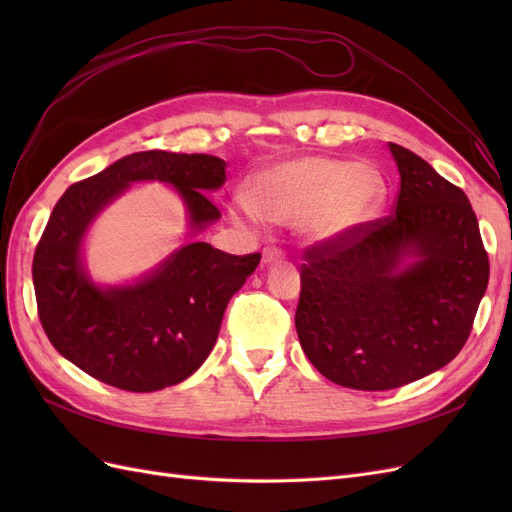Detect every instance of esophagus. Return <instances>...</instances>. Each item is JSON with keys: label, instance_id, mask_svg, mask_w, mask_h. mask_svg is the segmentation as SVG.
I'll use <instances>...</instances> for the list:
<instances>
[{"label": "esophagus", "instance_id": "obj_1", "mask_svg": "<svg viewBox=\"0 0 512 512\" xmlns=\"http://www.w3.org/2000/svg\"><path fill=\"white\" fill-rule=\"evenodd\" d=\"M284 258V254H282V250H277V247H267L265 252H262V262H265V265H271V262H280Z\"/></svg>", "mask_w": 512, "mask_h": 512}]
</instances>
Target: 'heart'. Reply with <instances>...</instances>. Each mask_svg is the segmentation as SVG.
<instances>
[{
  "mask_svg": "<svg viewBox=\"0 0 512 512\" xmlns=\"http://www.w3.org/2000/svg\"><path fill=\"white\" fill-rule=\"evenodd\" d=\"M386 185L376 168L305 156L273 164L252 179V196L232 203L235 220L301 226L314 241H339L376 218Z\"/></svg>",
  "mask_w": 512,
  "mask_h": 512,
  "instance_id": "obj_1",
  "label": "heart"
}]
</instances>
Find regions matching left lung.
<instances>
[{"label":"left lung","mask_w":512,"mask_h":512,"mask_svg":"<svg viewBox=\"0 0 512 512\" xmlns=\"http://www.w3.org/2000/svg\"><path fill=\"white\" fill-rule=\"evenodd\" d=\"M389 149L401 177L393 213L307 247L294 314L307 359L356 391L397 389L451 363L489 282L468 196L410 149Z\"/></svg>","instance_id":"obj_1"}]
</instances>
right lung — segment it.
I'll return each instance as SVG.
<instances>
[{
  "label": "right lung",
  "mask_w": 512,
  "mask_h": 512,
  "mask_svg": "<svg viewBox=\"0 0 512 512\" xmlns=\"http://www.w3.org/2000/svg\"><path fill=\"white\" fill-rule=\"evenodd\" d=\"M136 181L173 185L190 226L203 230L220 218L207 194L226 181V162L205 153L141 151L72 183L36 245L32 275L42 329L61 356L117 389L151 393L205 363L230 297L254 273L260 254L232 256L194 241L136 284H94L81 262L85 232Z\"/></svg>",
  "instance_id": "obj_1"
}]
</instances>
